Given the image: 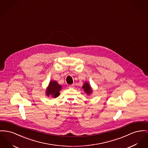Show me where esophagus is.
<instances>
[{
	"instance_id": "obj_1",
	"label": "esophagus",
	"mask_w": 148,
	"mask_h": 148,
	"mask_svg": "<svg viewBox=\"0 0 148 148\" xmlns=\"http://www.w3.org/2000/svg\"><path fill=\"white\" fill-rule=\"evenodd\" d=\"M70 89H74V85L73 84H71V85H70L69 86Z\"/></svg>"
}]
</instances>
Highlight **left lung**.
Returning <instances> with one entry per match:
<instances>
[{"label": "left lung", "instance_id": "1", "mask_svg": "<svg viewBox=\"0 0 148 148\" xmlns=\"http://www.w3.org/2000/svg\"><path fill=\"white\" fill-rule=\"evenodd\" d=\"M82 88L84 89V90H85V92L87 93L88 95L90 94V93H92V92L91 88L89 86V84L88 83H85Z\"/></svg>", "mask_w": 148, "mask_h": 148}]
</instances>
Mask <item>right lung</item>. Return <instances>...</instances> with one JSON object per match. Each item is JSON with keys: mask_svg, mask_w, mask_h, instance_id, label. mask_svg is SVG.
Returning <instances> with one entry per match:
<instances>
[{"mask_svg": "<svg viewBox=\"0 0 148 148\" xmlns=\"http://www.w3.org/2000/svg\"><path fill=\"white\" fill-rule=\"evenodd\" d=\"M61 86L59 85L56 81H51L49 83V87L47 89L46 95L49 96L51 95L53 97H57L59 96V92L61 90Z\"/></svg>", "mask_w": 148, "mask_h": 148, "instance_id": "right-lung-1", "label": "right lung"}]
</instances>
